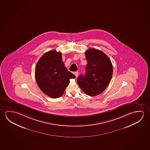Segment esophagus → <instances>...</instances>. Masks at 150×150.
Returning <instances> with one entry per match:
<instances>
[{
    "mask_svg": "<svg viewBox=\"0 0 150 150\" xmlns=\"http://www.w3.org/2000/svg\"><path fill=\"white\" fill-rule=\"evenodd\" d=\"M74 74H75V76H76V77H77V76H78V72H74Z\"/></svg>",
    "mask_w": 150,
    "mask_h": 150,
    "instance_id": "esophagus-1",
    "label": "esophagus"
}]
</instances>
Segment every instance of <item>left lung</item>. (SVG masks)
<instances>
[{"label":"left lung","mask_w":150,"mask_h":150,"mask_svg":"<svg viewBox=\"0 0 150 150\" xmlns=\"http://www.w3.org/2000/svg\"><path fill=\"white\" fill-rule=\"evenodd\" d=\"M88 64L86 74L80 75L77 83L86 95H98L107 88L112 75V62L101 50L91 48L86 52Z\"/></svg>","instance_id":"1"}]
</instances>
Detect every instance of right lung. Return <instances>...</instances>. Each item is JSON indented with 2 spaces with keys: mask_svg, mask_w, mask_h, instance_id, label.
Instances as JSON below:
<instances>
[{
  "mask_svg": "<svg viewBox=\"0 0 150 150\" xmlns=\"http://www.w3.org/2000/svg\"><path fill=\"white\" fill-rule=\"evenodd\" d=\"M35 76L41 91L54 98L60 97L68 86L70 79L76 78L64 66L62 53L55 50L47 52L40 57L36 65Z\"/></svg>",
  "mask_w": 150,
  "mask_h": 150,
  "instance_id": "1",
  "label": "right lung"
}]
</instances>
